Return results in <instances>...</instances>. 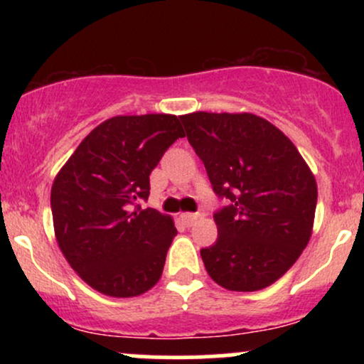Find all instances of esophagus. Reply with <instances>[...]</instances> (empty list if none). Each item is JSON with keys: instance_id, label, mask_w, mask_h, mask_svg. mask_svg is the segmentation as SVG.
Returning a JSON list of instances; mask_svg holds the SVG:
<instances>
[{"instance_id": "34e87169", "label": "esophagus", "mask_w": 364, "mask_h": 364, "mask_svg": "<svg viewBox=\"0 0 364 364\" xmlns=\"http://www.w3.org/2000/svg\"><path fill=\"white\" fill-rule=\"evenodd\" d=\"M179 219L183 220V224H185V225H188V228H190V225H193V224H195V220L198 219V215H196V214H191V212H183V214L179 215Z\"/></svg>"}]
</instances>
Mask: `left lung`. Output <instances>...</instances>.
<instances>
[{
    "mask_svg": "<svg viewBox=\"0 0 364 364\" xmlns=\"http://www.w3.org/2000/svg\"><path fill=\"white\" fill-rule=\"evenodd\" d=\"M210 185L229 205L214 214L217 241L203 265L229 291H260L294 265L310 241L316 181L286 135L250 112L179 116Z\"/></svg>",
    "mask_w": 364,
    "mask_h": 364,
    "instance_id": "obj_1",
    "label": "left lung"
}]
</instances>
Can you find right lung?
Segmentation results:
<instances>
[{
  "instance_id": "right-lung-1",
  "label": "right lung",
  "mask_w": 364,
  "mask_h": 364,
  "mask_svg": "<svg viewBox=\"0 0 364 364\" xmlns=\"http://www.w3.org/2000/svg\"><path fill=\"white\" fill-rule=\"evenodd\" d=\"M173 114L114 116L94 128L51 188L56 241L72 269L112 298L140 296L157 284L173 237V219L147 200L150 173L178 139Z\"/></svg>"
}]
</instances>
